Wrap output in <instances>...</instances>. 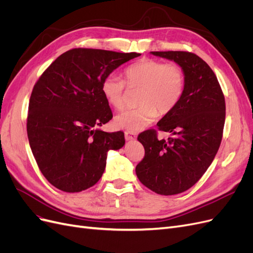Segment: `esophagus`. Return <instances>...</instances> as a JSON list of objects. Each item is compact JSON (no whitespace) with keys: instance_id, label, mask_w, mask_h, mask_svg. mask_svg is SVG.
<instances>
[{"instance_id":"obj_1","label":"esophagus","mask_w":253,"mask_h":253,"mask_svg":"<svg viewBox=\"0 0 253 253\" xmlns=\"http://www.w3.org/2000/svg\"><path fill=\"white\" fill-rule=\"evenodd\" d=\"M136 133H134V132H129V131H126V132H125V138H126V140H135L136 139Z\"/></svg>"}]
</instances>
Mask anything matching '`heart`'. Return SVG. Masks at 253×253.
I'll use <instances>...</instances> for the list:
<instances>
[{
  "label": "heart",
  "mask_w": 253,
  "mask_h": 253,
  "mask_svg": "<svg viewBox=\"0 0 253 253\" xmlns=\"http://www.w3.org/2000/svg\"><path fill=\"white\" fill-rule=\"evenodd\" d=\"M186 85L182 67L176 63H164L154 59H141L128 65L124 72V80L110 75L101 84V91L115 110L126 106V88L139 89L137 102L139 106L117 115L115 124L127 131H139L151 125L160 115L172 112L181 100Z\"/></svg>",
  "instance_id": "b5f03b06"
}]
</instances>
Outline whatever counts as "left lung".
<instances>
[{"label":"left lung","instance_id":"1","mask_svg":"<svg viewBox=\"0 0 253 253\" xmlns=\"http://www.w3.org/2000/svg\"><path fill=\"white\" fill-rule=\"evenodd\" d=\"M173 60L186 76L178 105L158 121L159 131L171 133L158 139L156 129L138 135L144 157L136 166L141 183L162 195L185 192L201 179L212 164L223 138L226 104L215 74L189 51H151Z\"/></svg>","mask_w":253,"mask_h":253}]
</instances>
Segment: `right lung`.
I'll list each match as a JSON object with an SVG mask.
<instances>
[{
  "label": "right lung",
  "instance_id": "add662e5",
  "mask_svg": "<svg viewBox=\"0 0 253 253\" xmlns=\"http://www.w3.org/2000/svg\"><path fill=\"white\" fill-rule=\"evenodd\" d=\"M137 52L73 48L59 56L35 84L27 136L40 171L53 187L80 192L101 178L110 150L125 145L124 132L96 128L113 118L101 91L105 77Z\"/></svg>",
  "mask_w": 253,
  "mask_h": 253
}]
</instances>
